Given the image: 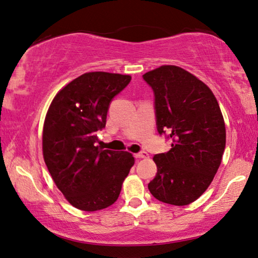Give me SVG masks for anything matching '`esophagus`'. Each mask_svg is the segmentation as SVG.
I'll list each match as a JSON object with an SVG mask.
<instances>
[{
	"label": "esophagus",
	"mask_w": 258,
	"mask_h": 258,
	"mask_svg": "<svg viewBox=\"0 0 258 258\" xmlns=\"http://www.w3.org/2000/svg\"><path fill=\"white\" fill-rule=\"evenodd\" d=\"M136 157L137 158H139V159H141V158H149V154L147 153V151H141V153H138V154H136Z\"/></svg>",
	"instance_id": "obj_1"
}]
</instances>
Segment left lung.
<instances>
[{
	"instance_id": "left-lung-1",
	"label": "left lung",
	"mask_w": 258,
	"mask_h": 258,
	"mask_svg": "<svg viewBox=\"0 0 258 258\" xmlns=\"http://www.w3.org/2000/svg\"><path fill=\"white\" fill-rule=\"evenodd\" d=\"M155 94L157 130L170 132L167 153L157 154V173L149 191L173 206H187L210 186L222 163L226 128L218 101L208 86L175 65L144 75Z\"/></svg>"
}]
</instances>
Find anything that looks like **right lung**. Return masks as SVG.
<instances>
[{
  "mask_svg": "<svg viewBox=\"0 0 258 258\" xmlns=\"http://www.w3.org/2000/svg\"><path fill=\"white\" fill-rule=\"evenodd\" d=\"M130 81L128 75L84 73L65 85L49 105L43 159L57 188L77 209L97 211L113 204L134 165L128 151L96 146V132L105 126L110 102Z\"/></svg>",
  "mask_w": 258,
  "mask_h": 258,
  "instance_id": "right-lung-1",
  "label": "right lung"
}]
</instances>
